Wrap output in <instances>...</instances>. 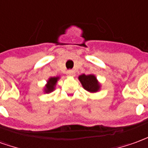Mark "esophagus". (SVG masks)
<instances>
[{"instance_id": "esophagus-1", "label": "esophagus", "mask_w": 148, "mask_h": 148, "mask_svg": "<svg viewBox=\"0 0 148 148\" xmlns=\"http://www.w3.org/2000/svg\"><path fill=\"white\" fill-rule=\"evenodd\" d=\"M66 74H67V75H69V76H71V77H73V76H74V75H75L74 71H72V70H69V71H67Z\"/></svg>"}]
</instances>
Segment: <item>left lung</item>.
I'll return each instance as SVG.
<instances>
[{"mask_svg": "<svg viewBox=\"0 0 148 148\" xmlns=\"http://www.w3.org/2000/svg\"><path fill=\"white\" fill-rule=\"evenodd\" d=\"M78 79L84 89L90 93H96L100 90L101 85L93 74L86 75L83 74L78 77Z\"/></svg>", "mask_w": 148, "mask_h": 148, "instance_id": "1", "label": "left lung"}]
</instances>
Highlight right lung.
Returning <instances> with one entry per match:
<instances>
[{
    "label": "right lung",
    "mask_w": 148,
    "mask_h": 148,
    "mask_svg": "<svg viewBox=\"0 0 148 148\" xmlns=\"http://www.w3.org/2000/svg\"><path fill=\"white\" fill-rule=\"evenodd\" d=\"M59 79V77H50L47 81V83L44 88V92L46 93H51L53 90H55V87L56 86L57 82Z\"/></svg>",
    "instance_id": "right-lung-1"
}]
</instances>
